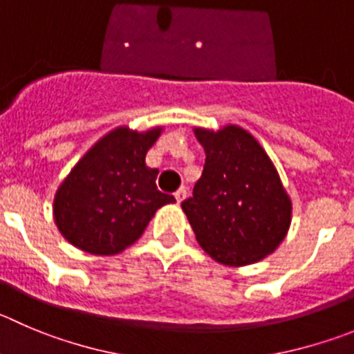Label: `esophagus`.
<instances>
[{
  "instance_id": "obj_1",
  "label": "esophagus",
  "mask_w": 354,
  "mask_h": 354,
  "mask_svg": "<svg viewBox=\"0 0 354 354\" xmlns=\"http://www.w3.org/2000/svg\"><path fill=\"white\" fill-rule=\"evenodd\" d=\"M185 197H187V188H185V187L178 188L176 192H174V199H176V203H178V204H180L181 201L185 199Z\"/></svg>"
}]
</instances>
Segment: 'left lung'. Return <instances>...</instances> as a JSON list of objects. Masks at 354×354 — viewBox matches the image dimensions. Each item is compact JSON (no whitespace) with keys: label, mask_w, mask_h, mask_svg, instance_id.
<instances>
[{"label":"left lung","mask_w":354,"mask_h":354,"mask_svg":"<svg viewBox=\"0 0 354 354\" xmlns=\"http://www.w3.org/2000/svg\"><path fill=\"white\" fill-rule=\"evenodd\" d=\"M194 134L206 162L181 209L197 243L223 266L260 262L276 252L292 223V199L276 166L241 125L194 127Z\"/></svg>","instance_id":"1"}]
</instances>
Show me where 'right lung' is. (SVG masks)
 Wrapping results in <instances>:
<instances>
[{
	"instance_id": "add662e5",
	"label": "right lung",
	"mask_w": 354,
	"mask_h": 354,
	"mask_svg": "<svg viewBox=\"0 0 354 354\" xmlns=\"http://www.w3.org/2000/svg\"><path fill=\"white\" fill-rule=\"evenodd\" d=\"M164 127L140 132L118 125L73 166L54 196V222L73 246L91 255H118L136 243L155 211L176 203L157 190L148 150Z\"/></svg>"
}]
</instances>
